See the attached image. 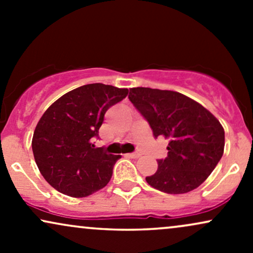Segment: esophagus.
I'll return each mask as SVG.
<instances>
[{"label": "esophagus", "mask_w": 253, "mask_h": 253, "mask_svg": "<svg viewBox=\"0 0 253 253\" xmlns=\"http://www.w3.org/2000/svg\"><path fill=\"white\" fill-rule=\"evenodd\" d=\"M127 157H129V158H139L140 157V153L138 152H133V153H127L126 155Z\"/></svg>", "instance_id": "esophagus-1"}]
</instances>
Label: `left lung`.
<instances>
[{"label": "left lung", "mask_w": 253, "mask_h": 253, "mask_svg": "<svg viewBox=\"0 0 253 253\" xmlns=\"http://www.w3.org/2000/svg\"><path fill=\"white\" fill-rule=\"evenodd\" d=\"M128 98L156 138L169 139L168 157L146 177L151 187L167 194H184L207 179L221 159L225 130L205 107L170 90L129 89Z\"/></svg>", "instance_id": "obj_1"}]
</instances>
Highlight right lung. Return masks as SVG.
Instances as JSON below:
<instances>
[{
  "label": "right lung",
  "mask_w": 253,
  "mask_h": 253,
  "mask_svg": "<svg viewBox=\"0 0 253 253\" xmlns=\"http://www.w3.org/2000/svg\"><path fill=\"white\" fill-rule=\"evenodd\" d=\"M127 94L128 89L86 84L66 92L43 113L34 130L32 150L40 172L54 189L85 197L108 184L121 156L95 147L92 140L98 138L107 110Z\"/></svg>",
  "instance_id": "right-lung-1"
}]
</instances>
